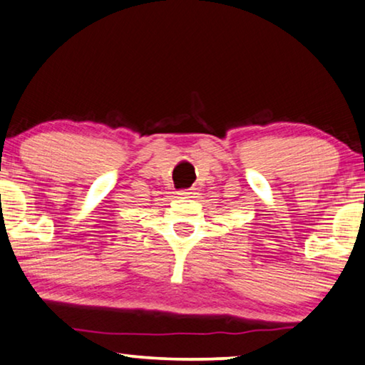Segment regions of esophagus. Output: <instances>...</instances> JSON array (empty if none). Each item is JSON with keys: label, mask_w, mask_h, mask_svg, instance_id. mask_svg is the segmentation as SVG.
Listing matches in <instances>:
<instances>
[{"label": "esophagus", "mask_w": 365, "mask_h": 365, "mask_svg": "<svg viewBox=\"0 0 365 365\" xmlns=\"http://www.w3.org/2000/svg\"><path fill=\"white\" fill-rule=\"evenodd\" d=\"M178 195H180L182 198H195V190L193 188H185V190H180V192H178Z\"/></svg>", "instance_id": "esophagus-1"}]
</instances>
